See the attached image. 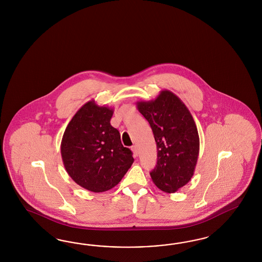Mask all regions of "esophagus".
<instances>
[{
    "mask_svg": "<svg viewBox=\"0 0 262 262\" xmlns=\"http://www.w3.org/2000/svg\"><path fill=\"white\" fill-rule=\"evenodd\" d=\"M132 151H133V155H134V157L136 158L137 156H138V149H137V146H133L132 147Z\"/></svg>",
    "mask_w": 262,
    "mask_h": 262,
    "instance_id": "obj_1",
    "label": "esophagus"
}]
</instances>
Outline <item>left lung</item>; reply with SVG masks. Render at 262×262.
<instances>
[{
	"mask_svg": "<svg viewBox=\"0 0 262 262\" xmlns=\"http://www.w3.org/2000/svg\"><path fill=\"white\" fill-rule=\"evenodd\" d=\"M137 110L149 122L158 149L152 183L160 190L174 193L190 181L200 151L195 121L183 101L169 90L151 101H139Z\"/></svg>",
	"mask_w": 262,
	"mask_h": 262,
	"instance_id": "obj_1",
	"label": "left lung"
}]
</instances>
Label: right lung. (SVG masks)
Segmentation results:
<instances>
[{"label": "right lung", "instance_id": "right-lung-1", "mask_svg": "<svg viewBox=\"0 0 262 262\" xmlns=\"http://www.w3.org/2000/svg\"><path fill=\"white\" fill-rule=\"evenodd\" d=\"M113 108L84 103L64 132L60 151L66 172L79 186L95 193L117 185L130 168L133 152L111 125Z\"/></svg>", "mask_w": 262, "mask_h": 262}]
</instances>
